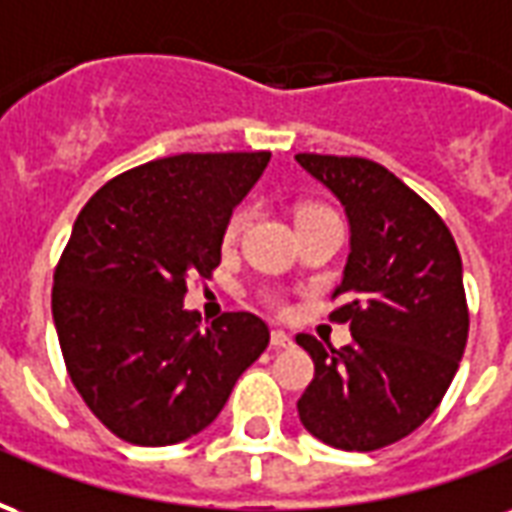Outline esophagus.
Wrapping results in <instances>:
<instances>
[{"instance_id": "34e87169", "label": "esophagus", "mask_w": 512, "mask_h": 512, "mask_svg": "<svg viewBox=\"0 0 512 512\" xmlns=\"http://www.w3.org/2000/svg\"><path fill=\"white\" fill-rule=\"evenodd\" d=\"M271 345L274 348H293V337L288 332H271Z\"/></svg>"}]
</instances>
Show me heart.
Masks as SVG:
<instances>
[{
  "instance_id": "b5f03b06",
  "label": "heart",
  "mask_w": 512,
  "mask_h": 512,
  "mask_svg": "<svg viewBox=\"0 0 512 512\" xmlns=\"http://www.w3.org/2000/svg\"><path fill=\"white\" fill-rule=\"evenodd\" d=\"M310 211H321V205H304V208H299V216H304V213H310ZM246 222H249V211H246V208H235V211L227 216V222H224V244H233L235 238L244 233ZM268 304H271V307H277V310L285 307L279 296H271Z\"/></svg>"
}]
</instances>
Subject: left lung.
Masks as SVG:
<instances>
[{"mask_svg": "<svg viewBox=\"0 0 512 512\" xmlns=\"http://www.w3.org/2000/svg\"><path fill=\"white\" fill-rule=\"evenodd\" d=\"M351 224V255L332 299L354 343H296L315 378L299 397L304 428L337 450L373 452L406 439L436 411L461 365L469 307L455 238L428 202L370 158L299 153Z\"/></svg>", "mask_w": 512, "mask_h": 512, "instance_id": "1", "label": "left lung"}]
</instances>
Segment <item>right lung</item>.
<instances>
[{"label":"right lung","instance_id":"obj_1","mask_svg":"<svg viewBox=\"0 0 512 512\" xmlns=\"http://www.w3.org/2000/svg\"><path fill=\"white\" fill-rule=\"evenodd\" d=\"M268 150L180 153L117 175L87 200L54 268L51 312L76 392L117 439L175 444L208 428L266 351L268 326L224 312L200 326L186 282L211 279L224 222Z\"/></svg>","mask_w":512,"mask_h":512}]
</instances>
